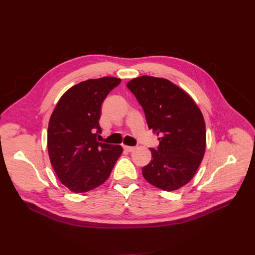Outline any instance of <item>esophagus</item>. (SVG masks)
Here are the masks:
<instances>
[{
    "label": "esophagus",
    "mask_w": 255,
    "mask_h": 255,
    "mask_svg": "<svg viewBox=\"0 0 255 255\" xmlns=\"http://www.w3.org/2000/svg\"><path fill=\"white\" fill-rule=\"evenodd\" d=\"M124 148H125V150H127V151H128V152H131L132 150H135V146H128V145H125L124 146Z\"/></svg>",
    "instance_id": "esophagus-1"
}]
</instances>
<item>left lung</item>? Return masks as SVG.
Here are the masks:
<instances>
[{"label":"left lung","instance_id":"obj_1","mask_svg":"<svg viewBox=\"0 0 255 255\" xmlns=\"http://www.w3.org/2000/svg\"><path fill=\"white\" fill-rule=\"evenodd\" d=\"M127 87L142 106L148 128L159 136L157 149L142 174L152 186L175 191L195 175L207 146L203 115L191 96L163 78L141 76Z\"/></svg>","mask_w":255,"mask_h":255}]
</instances>
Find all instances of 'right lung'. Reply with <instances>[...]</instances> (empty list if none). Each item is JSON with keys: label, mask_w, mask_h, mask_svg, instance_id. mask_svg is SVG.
Returning <instances> with one entry per match:
<instances>
[{"label": "right lung", "mask_w": 255, "mask_h": 255, "mask_svg": "<svg viewBox=\"0 0 255 255\" xmlns=\"http://www.w3.org/2000/svg\"><path fill=\"white\" fill-rule=\"evenodd\" d=\"M121 80L104 77L83 81L59 100L47 128V150L60 181L71 192L84 193L103 185L123 153L120 145L96 140L101 107Z\"/></svg>", "instance_id": "add662e5"}]
</instances>
